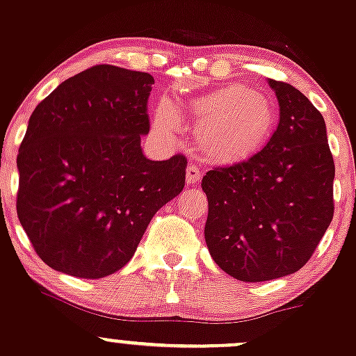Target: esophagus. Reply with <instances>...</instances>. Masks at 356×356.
Wrapping results in <instances>:
<instances>
[{"instance_id":"34e87169","label":"esophagus","mask_w":356,"mask_h":356,"mask_svg":"<svg viewBox=\"0 0 356 356\" xmlns=\"http://www.w3.org/2000/svg\"><path fill=\"white\" fill-rule=\"evenodd\" d=\"M186 181H188V184H197L201 181L200 168L193 165V163H189L188 168H186Z\"/></svg>"}]
</instances>
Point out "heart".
Here are the masks:
<instances>
[{
	"label": "heart",
	"instance_id": "b5f03b06",
	"mask_svg": "<svg viewBox=\"0 0 356 356\" xmlns=\"http://www.w3.org/2000/svg\"><path fill=\"white\" fill-rule=\"evenodd\" d=\"M153 121L160 133L175 136L181 121L196 129L200 152L213 163L234 165L250 159L266 145L275 129V107L264 93L244 83H230L197 95L175 109L162 102Z\"/></svg>",
	"mask_w": 356,
	"mask_h": 356
}]
</instances>
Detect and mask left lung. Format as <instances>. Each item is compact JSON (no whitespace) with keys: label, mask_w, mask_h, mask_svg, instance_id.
Returning a JSON list of instances; mask_svg holds the SVG:
<instances>
[{"label":"left lung","mask_w":356,"mask_h":356,"mask_svg":"<svg viewBox=\"0 0 356 356\" xmlns=\"http://www.w3.org/2000/svg\"><path fill=\"white\" fill-rule=\"evenodd\" d=\"M280 121L266 147L213 168L204 238L215 263L241 282H268L305 266L334 213V162L326 122L291 85L268 80Z\"/></svg>","instance_id":"1"}]
</instances>
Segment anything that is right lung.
Listing matches in <instances>:
<instances>
[{"label": "right lung", "instance_id": "obj_1", "mask_svg": "<svg viewBox=\"0 0 356 356\" xmlns=\"http://www.w3.org/2000/svg\"><path fill=\"white\" fill-rule=\"evenodd\" d=\"M152 74L99 65L63 81L29 119L17 156V213L47 266L97 280L129 263L186 184L184 155H143Z\"/></svg>", "mask_w": 356, "mask_h": 356}]
</instances>
